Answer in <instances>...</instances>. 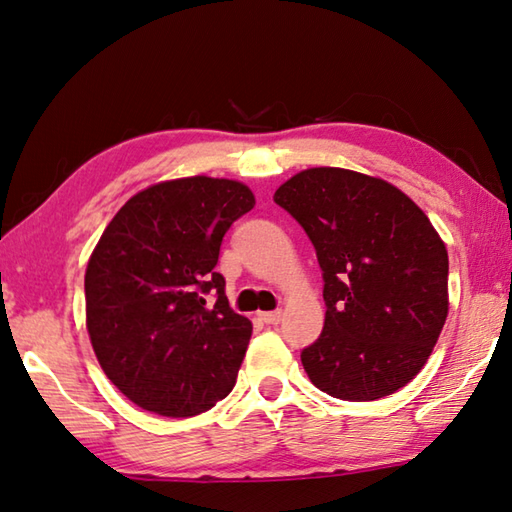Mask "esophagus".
<instances>
[{"instance_id":"34e87169","label":"esophagus","mask_w":512,"mask_h":512,"mask_svg":"<svg viewBox=\"0 0 512 512\" xmlns=\"http://www.w3.org/2000/svg\"><path fill=\"white\" fill-rule=\"evenodd\" d=\"M259 317H262V322H266L270 326H277L279 322H282V310H273V313H262Z\"/></svg>"}]
</instances>
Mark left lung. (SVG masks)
Instances as JSON below:
<instances>
[{"label":"left lung","instance_id":"obj_1","mask_svg":"<svg viewBox=\"0 0 512 512\" xmlns=\"http://www.w3.org/2000/svg\"><path fill=\"white\" fill-rule=\"evenodd\" d=\"M273 199L306 230L324 277V330L302 350L310 382L346 402L406 386L448 315V253L424 210L344 168L302 170Z\"/></svg>","mask_w":512,"mask_h":512}]
</instances>
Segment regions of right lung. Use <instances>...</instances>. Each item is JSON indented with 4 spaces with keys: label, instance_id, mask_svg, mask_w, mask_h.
I'll use <instances>...</instances> for the list:
<instances>
[{
    "label": "right lung",
    "instance_id": "obj_1",
    "mask_svg": "<svg viewBox=\"0 0 512 512\" xmlns=\"http://www.w3.org/2000/svg\"><path fill=\"white\" fill-rule=\"evenodd\" d=\"M253 206L233 179H173L130 197L99 237L84 279L86 326L99 366L130 402L193 417L233 390L253 324L228 306L215 266L228 228Z\"/></svg>",
    "mask_w": 512,
    "mask_h": 512
}]
</instances>
